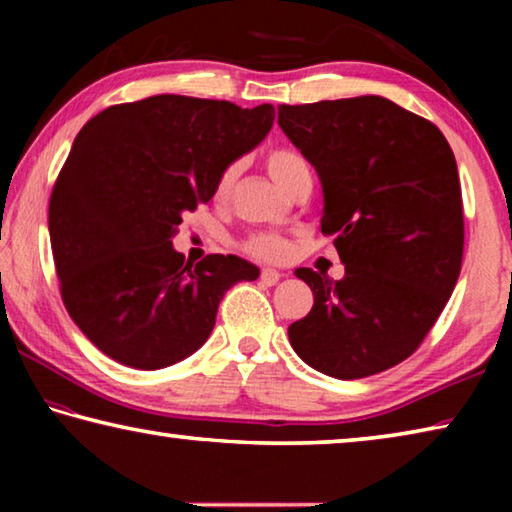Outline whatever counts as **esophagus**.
Returning a JSON list of instances; mask_svg holds the SVG:
<instances>
[{
	"label": "esophagus",
	"mask_w": 512,
	"mask_h": 512,
	"mask_svg": "<svg viewBox=\"0 0 512 512\" xmlns=\"http://www.w3.org/2000/svg\"><path fill=\"white\" fill-rule=\"evenodd\" d=\"M259 277H262V282L268 284V287H273V284H277V282L282 280V273L275 271V268H264L262 275H259Z\"/></svg>",
	"instance_id": "34e87169"
}]
</instances>
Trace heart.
<instances>
[{
  "mask_svg": "<svg viewBox=\"0 0 512 512\" xmlns=\"http://www.w3.org/2000/svg\"><path fill=\"white\" fill-rule=\"evenodd\" d=\"M266 171H268V176L273 178V183L280 187L287 196L300 183H305V180L311 178L305 158H302V155L293 149H275L268 153L266 155ZM237 173H239L237 164H232V167H228L221 173L219 183H216V189H214V196L219 198V201H225V198L230 196L232 187H235ZM248 250L257 257L271 259V262H275V259H282L289 253V244L277 235H257L248 241Z\"/></svg>",
  "mask_w": 512,
  "mask_h": 512,
  "instance_id": "1",
  "label": "heart"
}]
</instances>
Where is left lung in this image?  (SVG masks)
Here are the masks:
<instances>
[{"instance_id":"8db88e82","label":"left lung","mask_w":512,"mask_h":512,"mask_svg":"<svg viewBox=\"0 0 512 512\" xmlns=\"http://www.w3.org/2000/svg\"><path fill=\"white\" fill-rule=\"evenodd\" d=\"M277 124L318 173L320 230L345 266L341 280L296 271L314 307L289 325L291 348L329 377L377 375L411 357L461 273L454 153L431 121L375 94L280 106Z\"/></svg>"}]
</instances>
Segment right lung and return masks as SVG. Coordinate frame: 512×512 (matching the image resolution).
Here are the masks:
<instances>
[{
	"label": "right lung",
	"mask_w": 512,
	"mask_h": 512,
	"mask_svg": "<svg viewBox=\"0 0 512 512\" xmlns=\"http://www.w3.org/2000/svg\"><path fill=\"white\" fill-rule=\"evenodd\" d=\"M273 119L271 103L155 94L106 108L76 135L49 237L69 316L110 359L137 370L187 359L212 334L225 291L257 280L237 255L185 264L171 239Z\"/></svg>",
	"instance_id": "right-lung-1"
}]
</instances>
